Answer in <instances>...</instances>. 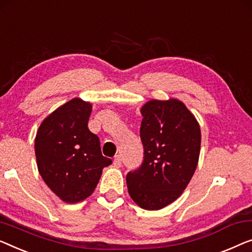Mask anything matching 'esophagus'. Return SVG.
Segmentation results:
<instances>
[{"label":"esophagus","instance_id":"esophagus-1","mask_svg":"<svg viewBox=\"0 0 252 252\" xmlns=\"http://www.w3.org/2000/svg\"><path fill=\"white\" fill-rule=\"evenodd\" d=\"M114 165H115V167H120V166H122V157H120V156H116L115 157Z\"/></svg>","mask_w":252,"mask_h":252}]
</instances>
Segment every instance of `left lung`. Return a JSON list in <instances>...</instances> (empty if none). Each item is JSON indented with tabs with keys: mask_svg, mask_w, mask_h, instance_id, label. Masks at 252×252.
<instances>
[{
	"mask_svg": "<svg viewBox=\"0 0 252 252\" xmlns=\"http://www.w3.org/2000/svg\"><path fill=\"white\" fill-rule=\"evenodd\" d=\"M141 114L144 159L140 168L127 174L126 183L137 206L159 210L180 198L191 181L201 130L194 115L177 99L148 101Z\"/></svg>",
	"mask_w": 252,
	"mask_h": 252,
	"instance_id": "8db88e82",
	"label": "left lung"
}]
</instances>
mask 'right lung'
<instances>
[{"label":"right lung","instance_id":"add662e5","mask_svg":"<svg viewBox=\"0 0 252 252\" xmlns=\"http://www.w3.org/2000/svg\"><path fill=\"white\" fill-rule=\"evenodd\" d=\"M91 112L90 102L75 97L47 116L36 133L39 175L65 203L89 198L102 169L112 162L102 156L99 137L87 127Z\"/></svg>","mask_w":252,"mask_h":252}]
</instances>
